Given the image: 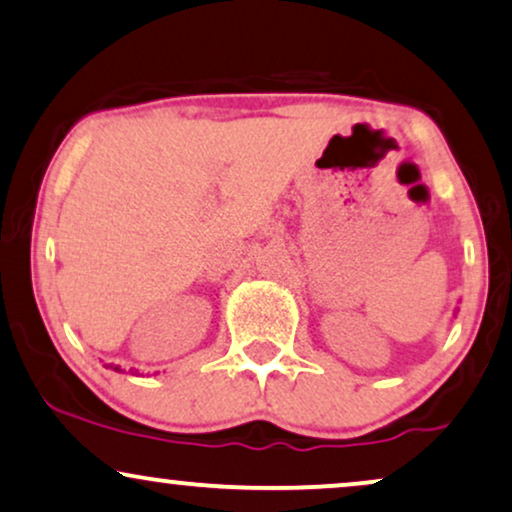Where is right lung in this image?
I'll list each match as a JSON object with an SVG mask.
<instances>
[{"mask_svg":"<svg viewBox=\"0 0 512 512\" xmlns=\"http://www.w3.org/2000/svg\"><path fill=\"white\" fill-rule=\"evenodd\" d=\"M108 368H113V371H118V373H122V368L120 366H115V364H106Z\"/></svg>","mask_w":512,"mask_h":512,"instance_id":"add662e5","label":"right lung"}]
</instances>
